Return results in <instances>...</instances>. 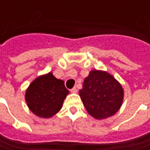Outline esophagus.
Segmentation results:
<instances>
[{"mask_svg": "<svg viewBox=\"0 0 150 150\" xmlns=\"http://www.w3.org/2000/svg\"><path fill=\"white\" fill-rule=\"evenodd\" d=\"M77 89H76V87H74V88H73V89H71V90H70V92H71V93H77Z\"/></svg>", "mask_w": 150, "mask_h": 150, "instance_id": "obj_1", "label": "esophagus"}]
</instances>
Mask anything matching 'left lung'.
<instances>
[{
	"label": "left lung",
	"instance_id": "obj_1",
	"mask_svg": "<svg viewBox=\"0 0 150 150\" xmlns=\"http://www.w3.org/2000/svg\"><path fill=\"white\" fill-rule=\"evenodd\" d=\"M80 96L88 113L101 120L119 110L124 92L121 85L112 75L105 71L93 70L84 80Z\"/></svg>",
	"mask_w": 150,
	"mask_h": 150
}]
</instances>
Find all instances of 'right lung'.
I'll return each instance as SVG.
<instances>
[{
  "instance_id": "1",
  "label": "right lung",
  "mask_w": 150,
  "mask_h": 150,
  "mask_svg": "<svg viewBox=\"0 0 150 150\" xmlns=\"http://www.w3.org/2000/svg\"><path fill=\"white\" fill-rule=\"evenodd\" d=\"M68 94L65 82L49 73L38 77L30 85L25 93V100L35 115L49 118L61 109Z\"/></svg>"
}]
</instances>
